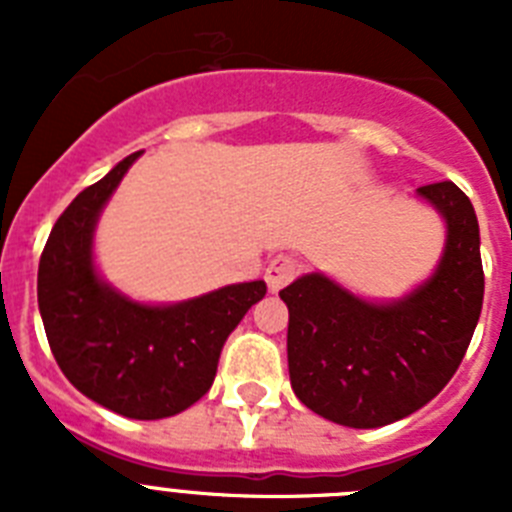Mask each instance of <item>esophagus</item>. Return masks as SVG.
I'll use <instances>...</instances> for the list:
<instances>
[{"label": "esophagus", "instance_id": "1", "mask_svg": "<svg viewBox=\"0 0 512 512\" xmlns=\"http://www.w3.org/2000/svg\"><path fill=\"white\" fill-rule=\"evenodd\" d=\"M300 274V264H297L292 256H284V253H277L274 259L266 266V284H269V292H279L282 287H287L292 279Z\"/></svg>", "mask_w": 512, "mask_h": 512}]
</instances>
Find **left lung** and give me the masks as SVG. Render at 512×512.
Returning <instances> with one entry per match:
<instances>
[{"mask_svg": "<svg viewBox=\"0 0 512 512\" xmlns=\"http://www.w3.org/2000/svg\"><path fill=\"white\" fill-rule=\"evenodd\" d=\"M443 220L436 269L395 300L351 292L323 271L279 297L289 310V382L302 405L348 428L408 418L449 384L477 328L485 274L479 223L454 182L415 192Z\"/></svg>", "mask_w": 512, "mask_h": 512, "instance_id": "8db88e82", "label": "left lung"}]
</instances>
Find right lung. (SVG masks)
Here are the masks:
<instances>
[{
	"label": "right lung",
	"mask_w": 512,
	"mask_h": 512,
	"mask_svg": "<svg viewBox=\"0 0 512 512\" xmlns=\"http://www.w3.org/2000/svg\"><path fill=\"white\" fill-rule=\"evenodd\" d=\"M143 151L87 187L53 225L38 266V307L61 372L81 395L133 420L182 413L212 387L225 341L266 282L225 284L182 302H140L102 277L99 215Z\"/></svg>",
	"instance_id": "1"
}]
</instances>
